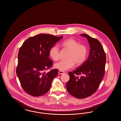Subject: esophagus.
Segmentation results:
<instances>
[{"instance_id":"esophagus-1","label":"esophagus","mask_w":121,"mask_h":121,"mask_svg":"<svg viewBox=\"0 0 121 121\" xmlns=\"http://www.w3.org/2000/svg\"><path fill=\"white\" fill-rule=\"evenodd\" d=\"M63 73H64V72L63 71H60V70H59L58 71V74H63Z\"/></svg>"}]
</instances>
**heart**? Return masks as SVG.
<instances>
[{"instance_id": "b5f03b06", "label": "heart", "mask_w": 121, "mask_h": 121, "mask_svg": "<svg viewBox=\"0 0 121 121\" xmlns=\"http://www.w3.org/2000/svg\"><path fill=\"white\" fill-rule=\"evenodd\" d=\"M64 48L69 50L67 59L62 60L54 65V67L60 71H66L72 68L75 63L80 65L86 60L88 50L86 46L79 44V43L73 39H69L64 41L62 43ZM49 55L54 61L59 60V49L57 46L52 47L49 51Z\"/></svg>"}]
</instances>
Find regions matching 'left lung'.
I'll list each match as a JSON object with an SVG mask.
<instances>
[{
	"mask_svg": "<svg viewBox=\"0 0 121 121\" xmlns=\"http://www.w3.org/2000/svg\"><path fill=\"white\" fill-rule=\"evenodd\" d=\"M90 47L89 57L76 70L69 73L70 79L66 84L68 92L77 98H85L96 92L105 73L106 56L97 39L86 34ZM81 76L79 77V76Z\"/></svg>",
	"mask_w": 121,
	"mask_h": 121,
	"instance_id": "obj_1",
	"label": "left lung"
}]
</instances>
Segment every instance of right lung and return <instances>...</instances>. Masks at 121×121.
Segmentation results:
<instances>
[{
	"label": "right lung",
	"mask_w": 121,
	"mask_h": 121,
	"mask_svg": "<svg viewBox=\"0 0 121 121\" xmlns=\"http://www.w3.org/2000/svg\"><path fill=\"white\" fill-rule=\"evenodd\" d=\"M63 38L48 34L31 37L20 48L17 58L16 73L24 91L34 97H39L48 92L58 69L49 72L53 62L49 58V51L56 43Z\"/></svg>",
	"instance_id": "add662e5"
}]
</instances>
